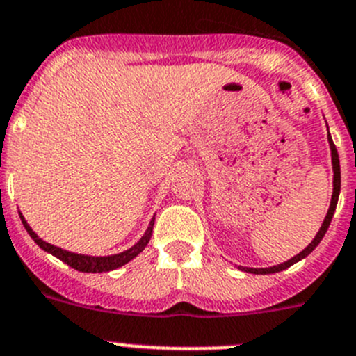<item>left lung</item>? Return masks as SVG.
I'll return each mask as SVG.
<instances>
[{"label":"left lung","instance_id":"1","mask_svg":"<svg viewBox=\"0 0 356 356\" xmlns=\"http://www.w3.org/2000/svg\"><path fill=\"white\" fill-rule=\"evenodd\" d=\"M328 143H330V150H332V165H334V192H332V201H330V208H328V213L327 216H325L323 223H321L320 231H318L316 238L311 241V245L307 246L306 250H302V252L299 253V255H296L293 259L286 260V262L280 264V266H273V267H266V269H253V267H243V270H246V273H253V274H273V273H280V270L286 269V267L293 266L296 262H299L300 259H304V257L309 255L311 252H313L314 248H316L318 245H320V241L323 239L325 232H327L328 225H330V222H332V216H334V211H336V206H337V199H339V192H341V165H339V155H337V150H336V145H334L332 138H330V134H328Z\"/></svg>","mask_w":356,"mask_h":356}]
</instances>
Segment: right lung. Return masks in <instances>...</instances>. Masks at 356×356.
I'll return each instance as SVG.
<instances>
[{"label":"right lung","instance_id":"add662e5","mask_svg":"<svg viewBox=\"0 0 356 356\" xmlns=\"http://www.w3.org/2000/svg\"><path fill=\"white\" fill-rule=\"evenodd\" d=\"M20 220H22V223H24V227H26L28 234L35 239V243L40 246V248H43L45 252L56 255L57 259L63 260L64 264H67V266L73 267V269L80 270V273H106V270H113V269H117V267L127 264L129 260H133L138 253L143 252L145 246H147L148 241H150L152 227H154V220H152L147 234H145L143 238H141L140 241L133 246V248L127 250V252H122V253H117V255H108V257H90V255H80V253L66 252V250L57 248V246L50 245V243H45L43 239H40L38 236H36V232L28 225V222L24 220L22 215H20Z\"/></svg>","mask_w":356,"mask_h":356}]
</instances>
